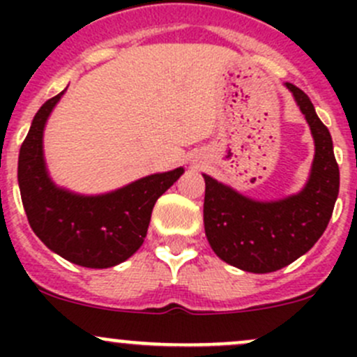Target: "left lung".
<instances>
[{"instance_id":"left-lung-1","label":"left lung","mask_w":357,"mask_h":357,"mask_svg":"<svg viewBox=\"0 0 357 357\" xmlns=\"http://www.w3.org/2000/svg\"><path fill=\"white\" fill-rule=\"evenodd\" d=\"M309 122L316 145L311 178L298 195L255 202L205 176L204 226L219 259L248 273H271L291 264L325 233L338 197L340 172L328 128L309 96L287 82Z\"/></svg>"}]
</instances>
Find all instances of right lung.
<instances>
[{
  "label": "right lung",
  "mask_w": 357,
  "mask_h": 357,
  "mask_svg": "<svg viewBox=\"0 0 357 357\" xmlns=\"http://www.w3.org/2000/svg\"><path fill=\"white\" fill-rule=\"evenodd\" d=\"M62 95L43 103L20 146L19 186L25 214L38 238L63 259L84 268H112L142 247L153 205L178 181L183 167L98 197L56 188L45 167L43 129Z\"/></svg>",
  "instance_id": "right-lung-1"
}]
</instances>
